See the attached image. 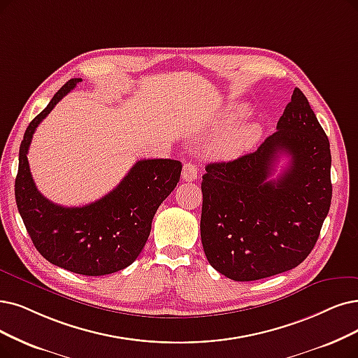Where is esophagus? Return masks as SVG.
I'll return each mask as SVG.
<instances>
[{
	"mask_svg": "<svg viewBox=\"0 0 358 358\" xmlns=\"http://www.w3.org/2000/svg\"><path fill=\"white\" fill-rule=\"evenodd\" d=\"M198 175V169L194 163H185L182 169V179L187 182H192L196 179Z\"/></svg>",
	"mask_w": 358,
	"mask_h": 358,
	"instance_id": "1",
	"label": "esophagus"
}]
</instances>
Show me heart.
<instances>
[{
  "mask_svg": "<svg viewBox=\"0 0 358 358\" xmlns=\"http://www.w3.org/2000/svg\"><path fill=\"white\" fill-rule=\"evenodd\" d=\"M248 114V108L245 106H231L223 116L222 126L231 124ZM262 134L260 124L255 122H242L235 124L231 129L226 131L220 138L213 142L210 151L213 155L219 157V159H234L241 154L248 151L257 141H259Z\"/></svg>",
  "mask_w": 358,
  "mask_h": 358,
  "instance_id": "obj_1",
  "label": "heart"
}]
</instances>
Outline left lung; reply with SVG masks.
Listing matches in <instances>:
<instances>
[{
  "label": "left lung",
  "mask_w": 358,
  "mask_h": 358,
  "mask_svg": "<svg viewBox=\"0 0 358 358\" xmlns=\"http://www.w3.org/2000/svg\"><path fill=\"white\" fill-rule=\"evenodd\" d=\"M276 129L257 151L207 164L203 176L204 252L232 280H259L303 263L331 207V147L301 90H294ZM282 155L289 167L271 181Z\"/></svg>",
  "instance_id": "8db88e82"
}]
</instances>
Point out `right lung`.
Listing matches in <instances>:
<instances>
[{
	"label": "right lung",
	"instance_id": "1",
	"mask_svg": "<svg viewBox=\"0 0 358 358\" xmlns=\"http://www.w3.org/2000/svg\"><path fill=\"white\" fill-rule=\"evenodd\" d=\"M80 78L70 79L29 123L19 151L14 195L35 248L50 263L85 276H103L131 266L144 248L152 217L176 188L178 160H139L111 192L83 207H63L42 195L32 179L27 151L38 124Z\"/></svg>",
	"mask_w": 358,
	"mask_h": 358
}]
</instances>
